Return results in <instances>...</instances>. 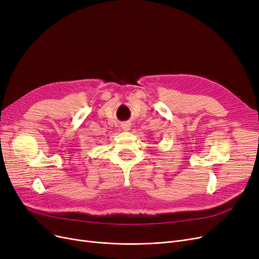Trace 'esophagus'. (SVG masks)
Returning <instances> with one entry per match:
<instances>
[{
    "label": "esophagus",
    "instance_id": "34e87169",
    "mask_svg": "<svg viewBox=\"0 0 259 259\" xmlns=\"http://www.w3.org/2000/svg\"><path fill=\"white\" fill-rule=\"evenodd\" d=\"M120 127L123 131H129L131 129V123L129 121H125L120 123Z\"/></svg>",
    "mask_w": 259,
    "mask_h": 259
}]
</instances>
